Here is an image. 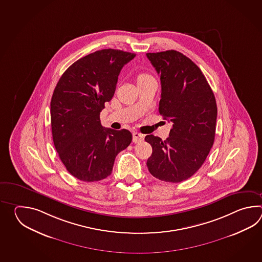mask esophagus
<instances>
[{"label":"esophagus","mask_w":262,"mask_h":262,"mask_svg":"<svg viewBox=\"0 0 262 262\" xmlns=\"http://www.w3.org/2000/svg\"><path fill=\"white\" fill-rule=\"evenodd\" d=\"M144 140V135L138 133V132H134L133 133V142L135 143H139Z\"/></svg>","instance_id":"esophagus-1"}]
</instances>
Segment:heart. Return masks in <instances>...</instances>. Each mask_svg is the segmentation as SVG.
Segmentation results:
<instances>
[{"instance_id": "obj_1", "label": "heart", "mask_w": 262, "mask_h": 262, "mask_svg": "<svg viewBox=\"0 0 262 262\" xmlns=\"http://www.w3.org/2000/svg\"><path fill=\"white\" fill-rule=\"evenodd\" d=\"M147 78H152L150 77V75H148V74H140L139 76V78H138V80H141V79H147Z\"/></svg>"}]
</instances>
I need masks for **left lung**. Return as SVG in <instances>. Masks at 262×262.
<instances>
[{"label":"left lung","instance_id":"obj_1","mask_svg":"<svg viewBox=\"0 0 262 262\" xmlns=\"http://www.w3.org/2000/svg\"><path fill=\"white\" fill-rule=\"evenodd\" d=\"M161 80L159 113L172 123L169 137L148 135L152 154L147 160L150 174L164 182L181 183L205 161L215 136V97L201 69L177 50L147 53Z\"/></svg>","mask_w":262,"mask_h":262}]
</instances>
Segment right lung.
Masks as SVG:
<instances>
[{
	"mask_svg": "<svg viewBox=\"0 0 262 262\" xmlns=\"http://www.w3.org/2000/svg\"><path fill=\"white\" fill-rule=\"evenodd\" d=\"M135 56L123 50H97L75 61L56 85L50 102L52 139L61 161L75 178H106L118 154L132 141L126 129L103 127L100 112L114 95L123 66Z\"/></svg>",
	"mask_w": 262,
	"mask_h": 262,
	"instance_id": "1",
	"label": "right lung"
}]
</instances>
